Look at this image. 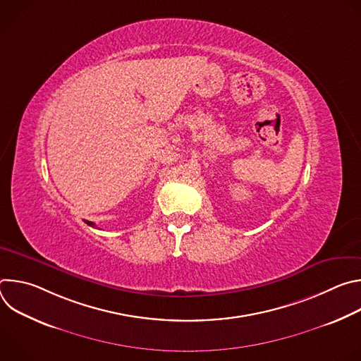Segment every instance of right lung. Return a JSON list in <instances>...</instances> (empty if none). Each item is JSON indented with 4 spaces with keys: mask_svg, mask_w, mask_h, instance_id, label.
<instances>
[{
    "mask_svg": "<svg viewBox=\"0 0 361 361\" xmlns=\"http://www.w3.org/2000/svg\"><path fill=\"white\" fill-rule=\"evenodd\" d=\"M85 223H87L88 226H92V227H94V223H92V221H85Z\"/></svg>",
    "mask_w": 361,
    "mask_h": 361,
    "instance_id": "obj_1",
    "label": "right lung"
}]
</instances>
